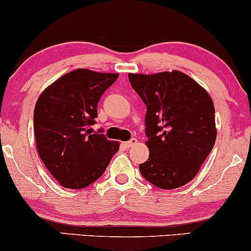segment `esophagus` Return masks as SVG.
Listing matches in <instances>:
<instances>
[{"label":"esophagus","instance_id":"esophagus-1","mask_svg":"<svg viewBox=\"0 0 251 251\" xmlns=\"http://www.w3.org/2000/svg\"><path fill=\"white\" fill-rule=\"evenodd\" d=\"M137 143H138V140L135 139V138H132V139L129 140V142L124 143V146H125V148H132V146L135 145V144H137Z\"/></svg>","mask_w":251,"mask_h":251}]
</instances>
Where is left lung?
Here are the masks:
<instances>
[{"mask_svg": "<svg viewBox=\"0 0 251 251\" xmlns=\"http://www.w3.org/2000/svg\"><path fill=\"white\" fill-rule=\"evenodd\" d=\"M129 82L146 105L150 155L140 164L143 177L160 189H177L200 171L216 142L211 97L179 71L128 74Z\"/></svg>", "mask_w": 251, "mask_h": 251, "instance_id": "left-lung-1", "label": "left lung"}]
</instances>
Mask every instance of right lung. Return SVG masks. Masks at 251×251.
I'll return each mask as SVG.
<instances>
[{"mask_svg":"<svg viewBox=\"0 0 251 251\" xmlns=\"http://www.w3.org/2000/svg\"><path fill=\"white\" fill-rule=\"evenodd\" d=\"M118 76L79 68L59 77L37 99L34 108L37 153L63 188H87L101 177L119 150V143L92 129L98 102Z\"/></svg>","mask_w":251,"mask_h":251,"instance_id":"1","label":"right lung"}]
</instances>
